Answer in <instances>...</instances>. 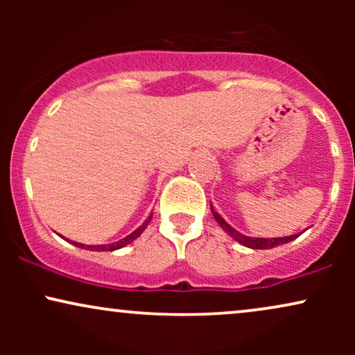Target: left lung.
I'll return each instance as SVG.
<instances>
[{"label": "left lung", "mask_w": 355, "mask_h": 355, "mask_svg": "<svg viewBox=\"0 0 355 355\" xmlns=\"http://www.w3.org/2000/svg\"><path fill=\"white\" fill-rule=\"evenodd\" d=\"M210 209H211V214H214L215 220H217V222H218V225L222 227V229L225 230L227 234H229L232 239L237 240L239 243H242V245H245V247H248V248H260V250H262V248H274V247H277V245H282V243L292 242V240L297 239V237H299L300 234H302V232H300L299 235L295 234V235H288V237H275V239H257V237H247V235L240 234V232L235 230L234 227H230L229 223H227L225 220H223L222 215L217 214V211L214 210V207L210 205Z\"/></svg>", "instance_id": "1"}]
</instances>
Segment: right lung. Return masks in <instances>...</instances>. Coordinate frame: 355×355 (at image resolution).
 Wrapping results in <instances>:
<instances>
[{"label": "right lung", "instance_id": "add662e5", "mask_svg": "<svg viewBox=\"0 0 355 355\" xmlns=\"http://www.w3.org/2000/svg\"><path fill=\"white\" fill-rule=\"evenodd\" d=\"M150 220H152V214H150V217L145 220L144 223H141L140 227H138V229L135 230V232H132V234L130 235H126L125 239H121V240H118V242H113V243H107V245H85V243H78V242H70V240H68V242L70 243H73V245H76V247H80V248H87V250H93V252H113V250H118V248H123L125 245H128V243H132L133 240L135 239H138L141 235V232H144L146 227H148V223H150Z\"/></svg>", "mask_w": 355, "mask_h": 355}]
</instances>
